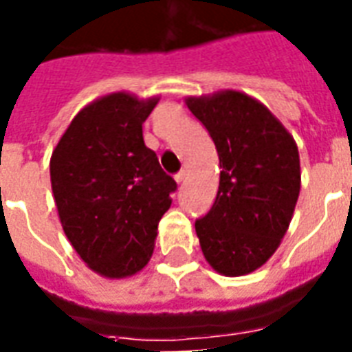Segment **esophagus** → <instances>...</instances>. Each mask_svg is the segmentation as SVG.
Wrapping results in <instances>:
<instances>
[{
  "instance_id": "1",
  "label": "esophagus",
  "mask_w": 352,
  "mask_h": 352,
  "mask_svg": "<svg viewBox=\"0 0 352 352\" xmlns=\"http://www.w3.org/2000/svg\"><path fill=\"white\" fill-rule=\"evenodd\" d=\"M175 181L177 183H184V181H186V169H181V171L177 173Z\"/></svg>"
}]
</instances>
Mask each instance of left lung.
I'll use <instances>...</instances> for the list:
<instances>
[{"label": "left lung", "instance_id": "8db88e82", "mask_svg": "<svg viewBox=\"0 0 352 352\" xmlns=\"http://www.w3.org/2000/svg\"><path fill=\"white\" fill-rule=\"evenodd\" d=\"M184 101L209 131L222 169L211 211L196 221L199 247L214 272L247 275L272 258L290 226L302 184L298 145L245 92L219 90Z\"/></svg>", "mask_w": 352, "mask_h": 352}]
</instances>
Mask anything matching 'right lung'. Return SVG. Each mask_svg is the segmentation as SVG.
<instances>
[{"mask_svg":"<svg viewBox=\"0 0 352 352\" xmlns=\"http://www.w3.org/2000/svg\"><path fill=\"white\" fill-rule=\"evenodd\" d=\"M158 96L113 92L75 115L50 156V184L65 236L107 279L141 272L177 184L143 141Z\"/></svg>","mask_w":352,"mask_h":352,"instance_id":"obj_1","label":"right lung"}]
</instances>
